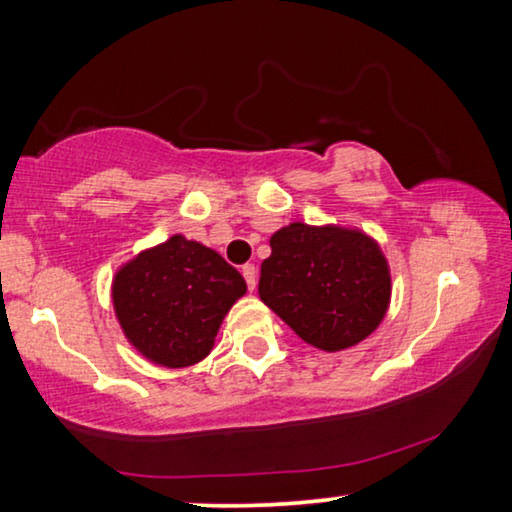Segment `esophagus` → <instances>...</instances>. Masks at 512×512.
<instances>
[{
  "instance_id": "1",
  "label": "esophagus",
  "mask_w": 512,
  "mask_h": 512,
  "mask_svg": "<svg viewBox=\"0 0 512 512\" xmlns=\"http://www.w3.org/2000/svg\"><path fill=\"white\" fill-rule=\"evenodd\" d=\"M241 273H243V278H246V282H248V289H250V292H253L255 285H257L255 264H246V266H243V269H241Z\"/></svg>"
}]
</instances>
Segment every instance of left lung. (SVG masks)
Returning <instances> with one entry per match:
<instances>
[{
  "label": "left lung",
  "mask_w": 512,
  "mask_h": 512,
  "mask_svg": "<svg viewBox=\"0 0 512 512\" xmlns=\"http://www.w3.org/2000/svg\"><path fill=\"white\" fill-rule=\"evenodd\" d=\"M259 299L308 345L340 352L381 324L391 276L379 246L363 232L292 223L271 236Z\"/></svg>",
  "instance_id": "left-lung-1"
}]
</instances>
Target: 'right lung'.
<instances>
[{
    "label": "right lung",
    "instance_id": "right-lung-1",
    "mask_svg": "<svg viewBox=\"0 0 512 512\" xmlns=\"http://www.w3.org/2000/svg\"><path fill=\"white\" fill-rule=\"evenodd\" d=\"M246 280L216 250L174 234L121 266L114 312L131 345L165 368H186L211 352L220 322Z\"/></svg>",
    "mask_w": 512,
    "mask_h": 512
}]
</instances>
